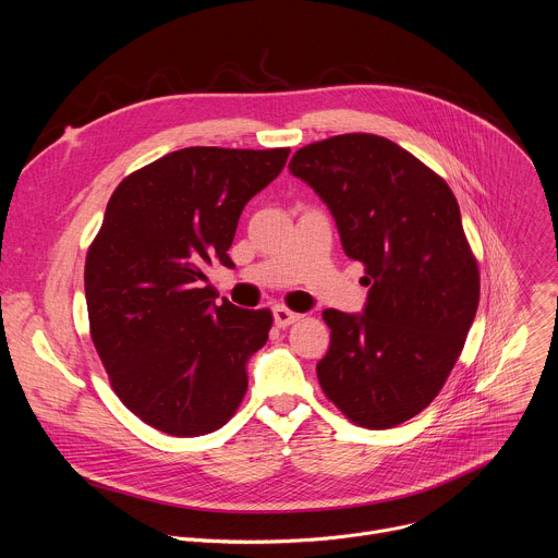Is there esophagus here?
Listing matches in <instances>:
<instances>
[{
    "mask_svg": "<svg viewBox=\"0 0 558 558\" xmlns=\"http://www.w3.org/2000/svg\"><path fill=\"white\" fill-rule=\"evenodd\" d=\"M298 320H300V313H295V311H291L287 306H274V323H276V327L284 329V327H289V325H293Z\"/></svg>",
    "mask_w": 558,
    "mask_h": 558,
    "instance_id": "obj_1",
    "label": "esophagus"
}]
</instances>
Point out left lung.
<instances>
[{
    "label": "left lung",
    "mask_w": 558,
    "mask_h": 558,
    "mask_svg": "<svg viewBox=\"0 0 558 558\" xmlns=\"http://www.w3.org/2000/svg\"><path fill=\"white\" fill-rule=\"evenodd\" d=\"M289 170L331 209L368 287L364 313H323L331 347L317 379L353 424L392 428L435 400L480 306L457 198L420 158L375 134L304 145Z\"/></svg>",
    "instance_id": "8db88e82"
}]
</instances>
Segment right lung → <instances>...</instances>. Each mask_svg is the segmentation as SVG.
Instances as JSON below:
<instances>
[{
    "label": "right lung",
    "mask_w": 558,
    "mask_h": 558,
    "mask_svg": "<svg viewBox=\"0 0 558 558\" xmlns=\"http://www.w3.org/2000/svg\"><path fill=\"white\" fill-rule=\"evenodd\" d=\"M289 147H185L125 177L86 258L90 336L119 400L151 428L198 437L225 426L265 347L269 308L216 302L205 269L231 267L245 205Z\"/></svg>",
    "instance_id": "add662e5"
}]
</instances>
